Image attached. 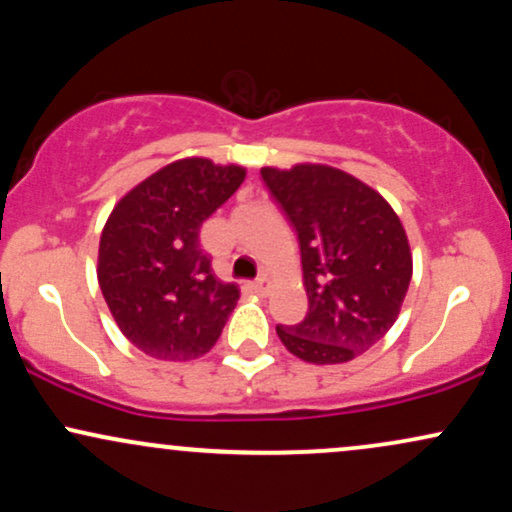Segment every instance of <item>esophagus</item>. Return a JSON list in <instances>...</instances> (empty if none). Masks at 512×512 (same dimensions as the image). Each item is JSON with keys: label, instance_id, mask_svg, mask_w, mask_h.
I'll return each instance as SVG.
<instances>
[{"label": "esophagus", "instance_id": "obj_1", "mask_svg": "<svg viewBox=\"0 0 512 512\" xmlns=\"http://www.w3.org/2000/svg\"><path fill=\"white\" fill-rule=\"evenodd\" d=\"M252 291L260 293V296H264V293L269 291V279H267V276H264V274L257 276V279L252 281Z\"/></svg>", "mask_w": 512, "mask_h": 512}]
</instances>
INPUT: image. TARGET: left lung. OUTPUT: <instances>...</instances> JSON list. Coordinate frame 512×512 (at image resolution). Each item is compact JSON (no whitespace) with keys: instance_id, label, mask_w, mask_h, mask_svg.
Instances as JSON below:
<instances>
[{"instance_id":"left-lung-1","label":"left lung","mask_w":512,"mask_h":512,"mask_svg":"<svg viewBox=\"0 0 512 512\" xmlns=\"http://www.w3.org/2000/svg\"><path fill=\"white\" fill-rule=\"evenodd\" d=\"M264 187L301 245L308 315L276 325L293 356L346 363L395 325L411 281V252L390 204L330 166L262 168Z\"/></svg>"}]
</instances>
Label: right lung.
Listing matches in <instances>:
<instances>
[{"label": "right lung", "instance_id": "1", "mask_svg": "<svg viewBox=\"0 0 512 512\" xmlns=\"http://www.w3.org/2000/svg\"><path fill=\"white\" fill-rule=\"evenodd\" d=\"M245 170L185 158L117 202L103 228L98 284L122 334L161 361L204 356L240 298L211 272L199 228L238 190Z\"/></svg>", "mask_w": 512, "mask_h": 512}]
</instances>
